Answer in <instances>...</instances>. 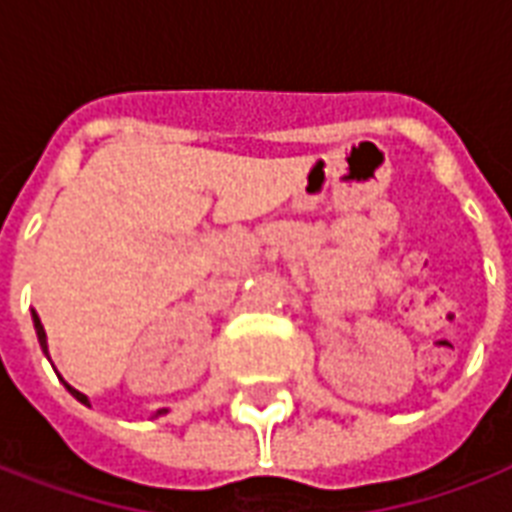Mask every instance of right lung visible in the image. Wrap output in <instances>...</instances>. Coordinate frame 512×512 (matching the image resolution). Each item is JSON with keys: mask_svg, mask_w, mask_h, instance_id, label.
<instances>
[{"mask_svg": "<svg viewBox=\"0 0 512 512\" xmlns=\"http://www.w3.org/2000/svg\"><path fill=\"white\" fill-rule=\"evenodd\" d=\"M31 320H34V331H37L39 347H42V352H45L47 360H50V352H47V334H45V328H42V323H39L37 312H31ZM61 382H63V379H61ZM63 387H66V390H69L71 395H74V398L79 400V403H85V406H90V400H87V395H82V392L74 390V387H71V384H66V382H63ZM162 414H168V408H160V411H154L152 417H162Z\"/></svg>", "mask_w": 512, "mask_h": 512, "instance_id": "add662e5", "label": "right lung"}]
</instances>
